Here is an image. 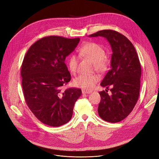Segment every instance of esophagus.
<instances>
[{
	"instance_id": "34e87169",
	"label": "esophagus",
	"mask_w": 159,
	"mask_h": 159,
	"mask_svg": "<svg viewBox=\"0 0 159 159\" xmlns=\"http://www.w3.org/2000/svg\"><path fill=\"white\" fill-rule=\"evenodd\" d=\"M82 93H83V94H90V93L92 92H90V91H88V90H82Z\"/></svg>"
}]
</instances>
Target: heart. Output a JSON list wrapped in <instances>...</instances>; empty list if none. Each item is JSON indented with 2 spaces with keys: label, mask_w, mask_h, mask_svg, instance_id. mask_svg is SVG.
<instances>
[{
  "label": "heart",
  "mask_w": 159,
  "mask_h": 159,
  "mask_svg": "<svg viewBox=\"0 0 159 159\" xmlns=\"http://www.w3.org/2000/svg\"><path fill=\"white\" fill-rule=\"evenodd\" d=\"M80 57L87 58L93 63V67L100 72H104L108 67V61L104 48L95 42H89L84 44L78 50ZM79 63L78 57L71 54L67 58V64L71 73L75 74L77 71ZM98 74H80L74 79V85L84 90H92L99 80Z\"/></svg>",
  "instance_id": "b5f03b06"
}]
</instances>
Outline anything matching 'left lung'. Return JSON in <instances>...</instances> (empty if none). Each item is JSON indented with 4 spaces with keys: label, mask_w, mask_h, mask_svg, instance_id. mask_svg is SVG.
<instances>
[{
    "label": "left lung",
    "mask_w": 159,
    "mask_h": 159,
    "mask_svg": "<svg viewBox=\"0 0 159 159\" xmlns=\"http://www.w3.org/2000/svg\"><path fill=\"white\" fill-rule=\"evenodd\" d=\"M90 37L101 36L109 42L112 51L111 69L101 83L110 86L111 95L104 90L99 92L101 101L98 112L104 120L117 123L131 113L139 95L141 67L134 47L127 37L113 30H102Z\"/></svg>",
    "instance_id": "left-lung-1"
}]
</instances>
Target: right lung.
Returning <instances> with one entry per match:
<instances>
[{"label":"right lung","instance_id":"obj_1","mask_svg":"<svg viewBox=\"0 0 159 159\" xmlns=\"http://www.w3.org/2000/svg\"><path fill=\"white\" fill-rule=\"evenodd\" d=\"M79 41V38L45 37L32 45L25 56L21 75L25 101L35 117L48 126L67 123L82 94L80 89L63 90L71 79L64 61Z\"/></svg>","mask_w":159,"mask_h":159}]
</instances>
